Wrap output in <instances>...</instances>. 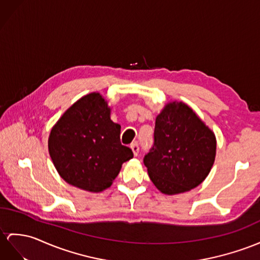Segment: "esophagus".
<instances>
[{
  "mask_svg": "<svg viewBox=\"0 0 260 260\" xmlns=\"http://www.w3.org/2000/svg\"><path fill=\"white\" fill-rule=\"evenodd\" d=\"M130 148H131L132 152H134V154L137 156V155H138V153H139V145H138V143H137V142L131 143Z\"/></svg>",
  "mask_w": 260,
  "mask_h": 260,
  "instance_id": "esophagus-1",
  "label": "esophagus"
}]
</instances>
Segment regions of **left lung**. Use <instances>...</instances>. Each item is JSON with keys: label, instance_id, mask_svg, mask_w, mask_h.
Returning a JSON list of instances; mask_svg holds the SVG:
<instances>
[{"label": "left lung", "instance_id": "obj_1", "mask_svg": "<svg viewBox=\"0 0 260 260\" xmlns=\"http://www.w3.org/2000/svg\"><path fill=\"white\" fill-rule=\"evenodd\" d=\"M215 155L214 132L186 104L170 101L155 118L154 144L143 162L155 187L174 195L199 186Z\"/></svg>", "mask_w": 260, "mask_h": 260}]
</instances>
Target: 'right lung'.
I'll return each mask as SVG.
<instances>
[{
	"mask_svg": "<svg viewBox=\"0 0 260 260\" xmlns=\"http://www.w3.org/2000/svg\"><path fill=\"white\" fill-rule=\"evenodd\" d=\"M99 92L81 97L50 130L48 151L57 172L68 184L88 192L111 186L122 163L134 157L120 142L121 126Z\"/></svg>",
	"mask_w": 260,
	"mask_h": 260,
	"instance_id": "1",
	"label": "right lung"
}]
</instances>
